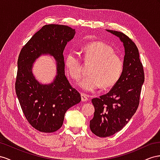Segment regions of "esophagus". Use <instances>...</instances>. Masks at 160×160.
Listing matches in <instances>:
<instances>
[{"instance_id": "obj_1", "label": "esophagus", "mask_w": 160, "mask_h": 160, "mask_svg": "<svg viewBox=\"0 0 160 160\" xmlns=\"http://www.w3.org/2000/svg\"><path fill=\"white\" fill-rule=\"evenodd\" d=\"M81 98H82V102L87 101V100H88V95L84 94V93H82L81 94Z\"/></svg>"}]
</instances>
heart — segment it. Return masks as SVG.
<instances>
[{"mask_svg":"<svg viewBox=\"0 0 160 160\" xmlns=\"http://www.w3.org/2000/svg\"><path fill=\"white\" fill-rule=\"evenodd\" d=\"M82 58L86 62H92L88 75L82 78L78 86L86 92H92L101 85L103 88L115 85L123 71L122 59L115 53L110 45L101 42H90L82 48ZM65 66L70 76L78 80L82 74V60L75 50L70 49L64 60Z\"/></svg>","mask_w":160,"mask_h":160,"instance_id":"b5f03b06","label":"heart"}]
</instances>
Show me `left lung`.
I'll return each mask as SVG.
<instances>
[{
	"label": "left lung",
	"instance_id": "8db88e82",
	"mask_svg": "<svg viewBox=\"0 0 160 160\" xmlns=\"http://www.w3.org/2000/svg\"><path fill=\"white\" fill-rule=\"evenodd\" d=\"M120 39L125 48L123 71L112 88L99 98L92 99L95 108L90 121L91 131L107 138L121 131L135 113L139 104L144 71L138 49L128 36L120 31L108 30Z\"/></svg>",
	"mask_w": 160,
	"mask_h": 160
}]
</instances>
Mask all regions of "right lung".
I'll return each mask as SVG.
<instances>
[{"label": "right lung", "mask_w": 160, "mask_h": 160, "mask_svg": "<svg viewBox=\"0 0 160 160\" xmlns=\"http://www.w3.org/2000/svg\"><path fill=\"white\" fill-rule=\"evenodd\" d=\"M75 29L62 25H45L21 50L18 58L15 91L29 124L41 132L53 133L63 125L66 112L81 100L80 93L65 76L63 50L74 38ZM50 54L57 62V74L52 83L43 85L32 73L34 61Z\"/></svg>", "instance_id": "1"}]
</instances>
